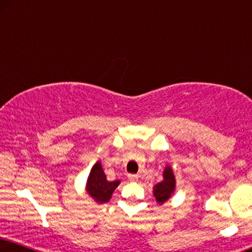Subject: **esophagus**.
<instances>
[{
	"mask_svg": "<svg viewBox=\"0 0 252 252\" xmlns=\"http://www.w3.org/2000/svg\"><path fill=\"white\" fill-rule=\"evenodd\" d=\"M138 178H139L138 175H133V174H129V175H128V179H129L130 182L138 181Z\"/></svg>",
	"mask_w": 252,
	"mask_h": 252,
	"instance_id": "34e87169",
	"label": "esophagus"
}]
</instances>
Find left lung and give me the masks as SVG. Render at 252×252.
I'll use <instances>...</instances> for the list:
<instances>
[{
  "label": "left lung",
  "mask_w": 252,
  "mask_h": 252,
  "mask_svg": "<svg viewBox=\"0 0 252 252\" xmlns=\"http://www.w3.org/2000/svg\"><path fill=\"white\" fill-rule=\"evenodd\" d=\"M175 176L172 174L171 168L166 166L163 174V181L154 188V195L158 204H163L171 197L175 190Z\"/></svg>",
  "instance_id": "1"
}]
</instances>
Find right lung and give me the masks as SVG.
<instances>
[{"label":"right lung","instance_id":"obj_1","mask_svg":"<svg viewBox=\"0 0 252 252\" xmlns=\"http://www.w3.org/2000/svg\"><path fill=\"white\" fill-rule=\"evenodd\" d=\"M119 181H107L102 165H100L99 162H97L91 169L89 178H88L87 190L96 201L107 202L110 200L111 194L113 193L117 186L119 185Z\"/></svg>","mask_w":252,"mask_h":252}]
</instances>
